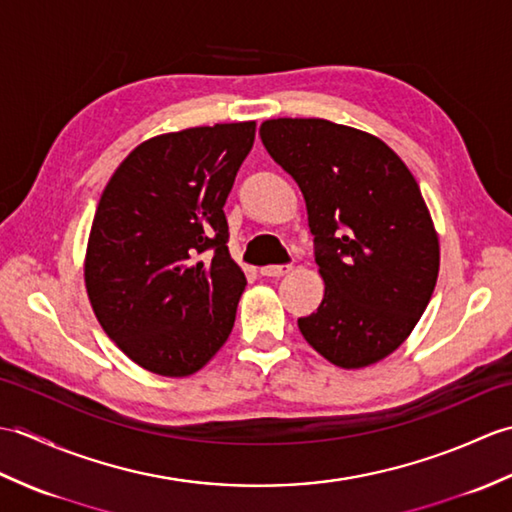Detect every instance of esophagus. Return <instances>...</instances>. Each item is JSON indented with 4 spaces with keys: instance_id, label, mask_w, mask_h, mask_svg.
Listing matches in <instances>:
<instances>
[{
    "instance_id": "obj_1",
    "label": "esophagus",
    "mask_w": 512,
    "mask_h": 512,
    "mask_svg": "<svg viewBox=\"0 0 512 512\" xmlns=\"http://www.w3.org/2000/svg\"><path fill=\"white\" fill-rule=\"evenodd\" d=\"M288 270H290L288 264H284V266H264V268H259V273H262L264 277H284Z\"/></svg>"
}]
</instances>
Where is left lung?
Returning <instances> with one entry per match:
<instances>
[{"mask_svg": "<svg viewBox=\"0 0 512 512\" xmlns=\"http://www.w3.org/2000/svg\"><path fill=\"white\" fill-rule=\"evenodd\" d=\"M262 143L303 193L325 292L299 330L330 363L389 356L433 295L440 244L416 178L383 140L323 118H273Z\"/></svg>", "mask_w": 512, "mask_h": 512, "instance_id": "left-lung-1", "label": "left lung"}]
</instances>
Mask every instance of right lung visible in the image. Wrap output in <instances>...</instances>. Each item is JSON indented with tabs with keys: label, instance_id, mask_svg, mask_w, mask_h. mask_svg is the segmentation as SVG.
Returning <instances> with one entry per match:
<instances>
[{
	"label": "right lung",
	"instance_id": "1",
	"mask_svg": "<svg viewBox=\"0 0 512 512\" xmlns=\"http://www.w3.org/2000/svg\"><path fill=\"white\" fill-rule=\"evenodd\" d=\"M255 121L145 140L107 182L85 255L105 334L140 367L189 376L233 330L246 277L228 255L224 204Z\"/></svg>",
	"mask_w": 512,
	"mask_h": 512
}]
</instances>
